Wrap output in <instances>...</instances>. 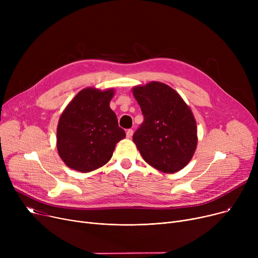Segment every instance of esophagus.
<instances>
[{
	"label": "esophagus",
	"instance_id": "1",
	"mask_svg": "<svg viewBox=\"0 0 258 258\" xmlns=\"http://www.w3.org/2000/svg\"><path fill=\"white\" fill-rule=\"evenodd\" d=\"M133 134H134V131H133V130H127V131H126V137H127V138H132V137H133Z\"/></svg>",
	"mask_w": 258,
	"mask_h": 258
}]
</instances>
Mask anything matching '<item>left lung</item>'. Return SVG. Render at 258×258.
I'll list each match as a JSON object with an SVG mask.
<instances>
[{"instance_id":"8db88e82","label":"left lung","mask_w":258,"mask_h":258,"mask_svg":"<svg viewBox=\"0 0 258 258\" xmlns=\"http://www.w3.org/2000/svg\"><path fill=\"white\" fill-rule=\"evenodd\" d=\"M144 121L133 141L146 163L164 172L183 169L198 145L197 121L191 108L171 87L151 81L133 88Z\"/></svg>"}]
</instances>
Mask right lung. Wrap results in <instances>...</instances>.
I'll return each instance as SVG.
<instances>
[{
    "mask_svg": "<svg viewBox=\"0 0 258 258\" xmlns=\"http://www.w3.org/2000/svg\"><path fill=\"white\" fill-rule=\"evenodd\" d=\"M115 90L89 87L79 91L62 111L56 133L57 152L71 169L90 172L111 160L116 144L125 138L110 107Z\"/></svg>",
    "mask_w": 258,
    "mask_h": 258,
    "instance_id": "add662e5",
    "label": "right lung"
}]
</instances>
